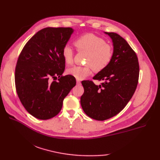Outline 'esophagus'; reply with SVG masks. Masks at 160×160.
I'll list each match as a JSON object with an SVG mask.
<instances>
[{"label": "esophagus", "mask_w": 160, "mask_h": 160, "mask_svg": "<svg viewBox=\"0 0 160 160\" xmlns=\"http://www.w3.org/2000/svg\"><path fill=\"white\" fill-rule=\"evenodd\" d=\"M76 83H77V84H78V85H79V84H80L81 82H80V81L79 80L77 79V80H76Z\"/></svg>", "instance_id": "1"}]
</instances>
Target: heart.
<instances>
[{
  "label": "heart",
  "mask_w": 160,
  "mask_h": 160,
  "mask_svg": "<svg viewBox=\"0 0 160 160\" xmlns=\"http://www.w3.org/2000/svg\"><path fill=\"white\" fill-rule=\"evenodd\" d=\"M75 45L78 49L84 50L89 52L87 62L89 65L80 67L73 66L67 70V73L81 80L86 78L91 73L92 65L96 71H100L105 69L113 58V49L107 44L103 39L92 33L83 35L75 40ZM62 56L65 63L69 64L73 62V50L69 44L64 45L62 50ZM92 65L91 66L90 64Z\"/></svg>",
  "instance_id": "1"
}]
</instances>
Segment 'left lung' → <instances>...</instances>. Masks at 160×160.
I'll list each match as a JSON object with an SVG mask.
<instances>
[{"instance_id":"8db88e82","label":"left lung","mask_w":160,"mask_h":160,"mask_svg":"<svg viewBox=\"0 0 160 160\" xmlns=\"http://www.w3.org/2000/svg\"><path fill=\"white\" fill-rule=\"evenodd\" d=\"M104 33L112 40L113 58L109 64L93 78L103 81L100 85L82 81L84 91L80 98L84 113L100 121L115 116L126 107L136 89L140 72L137 55L128 42L116 33Z\"/></svg>"}]
</instances>
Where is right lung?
Returning a JSON list of instances; mask_svg holds the SVG:
<instances>
[{"label": "right lung", "mask_w": 160, "mask_h": 160, "mask_svg": "<svg viewBox=\"0 0 160 160\" xmlns=\"http://www.w3.org/2000/svg\"><path fill=\"white\" fill-rule=\"evenodd\" d=\"M74 30L71 28H44L26 43L17 61L15 84L19 99L27 111L39 120L59 113L63 100L73 87L76 78L62 76L65 62L62 56ZM59 77L50 82L51 77Z\"/></svg>", "instance_id": "right-lung-1"}]
</instances>
